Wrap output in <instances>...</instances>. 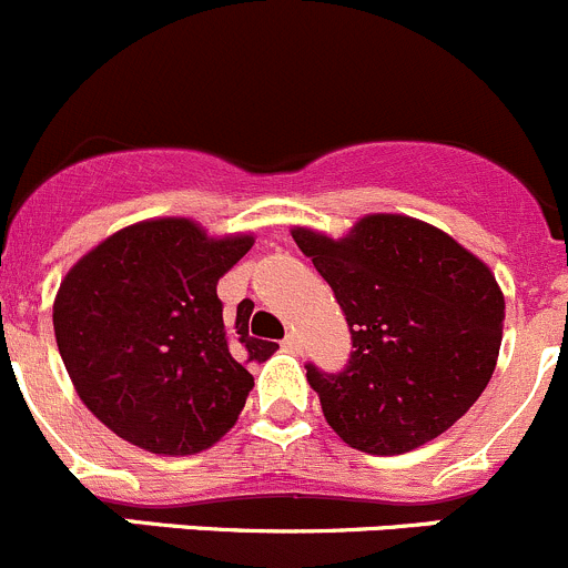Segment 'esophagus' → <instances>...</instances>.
<instances>
[{
  "label": "esophagus",
  "instance_id": "1",
  "mask_svg": "<svg viewBox=\"0 0 568 568\" xmlns=\"http://www.w3.org/2000/svg\"><path fill=\"white\" fill-rule=\"evenodd\" d=\"M282 347H284V351H290V353H301L303 351V339L297 334H286L282 339Z\"/></svg>",
  "mask_w": 568,
  "mask_h": 568
}]
</instances>
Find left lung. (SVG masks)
<instances>
[{
	"label": "left lung",
	"instance_id": "left-lung-1",
	"mask_svg": "<svg viewBox=\"0 0 568 568\" xmlns=\"http://www.w3.org/2000/svg\"><path fill=\"white\" fill-rule=\"evenodd\" d=\"M292 240L351 325L342 373L306 364L331 428L369 456H400L445 434L497 367L505 297L450 234L408 215H367L342 240Z\"/></svg>",
	"mask_w": 568,
	"mask_h": 568
}]
</instances>
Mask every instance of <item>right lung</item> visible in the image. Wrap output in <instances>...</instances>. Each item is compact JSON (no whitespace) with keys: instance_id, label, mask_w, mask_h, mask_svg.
Returning a JSON list of instances; mask_svg holds the SVG:
<instances>
[{"instance_id":"obj_1","label":"right lung","mask_w":568,"mask_h":568,"mask_svg":"<svg viewBox=\"0 0 568 568\" xmlns=\"http://www.w3.org/2000/svg\"><path fill=\"white\" fill-rule=\"evenodd\" d=\"M251 245V234L210 237L190 217H156L110 234L65 273L52 312L60 356L123 442L193 456L237 423L254 389L248 364L278 347L248 334L254 303L229 320L217 297Z\"/></svg>"}]
</instances>
